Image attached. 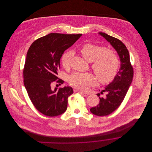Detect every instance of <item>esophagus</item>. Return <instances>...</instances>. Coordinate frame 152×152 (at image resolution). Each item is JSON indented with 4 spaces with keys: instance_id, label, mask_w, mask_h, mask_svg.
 <instances>
[{
    "instance_id": "1",
    "label": "esophagus",
    "mask_w": 152,
    "mask_h": 152,
    "mask_svg": "<svg viewBox=\"0 0 152 152\" xmlns=\"http://www.w3.org/2000/svg\"><path fill=\"white\" fill-rule=\"evenodd\" d=\"M78 92L80 94H81V95H83L84 96H87L88 95V93H87L86 92H84L82 91H78Z\"/></svg>"
}]
</instances>
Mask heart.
Masks as SVG:
<instances>
[{"label":"heart","mask_w":152,"mask_h":152,"mask_svg":"<svg viewBox=\"0 0 152 152\" xmlns=\"http://www.w3.org/2000/svg\"><path fill=\"white\" fill-rule=\"evenodd\" d=\"M80 52L88 62L92 63V68L99 82L107 83L113 79L119 62L112 51L94 44L88 43L81 48ZM72 56V53L68 51L61 57V64L66 69L70 66ZM68 82L71 86L81 90L96 84L95 78L90 73L74 72L69 77Z\"/></svg>","instance_id":"heart-1"}]
</instances>
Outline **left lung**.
<instances>
[{
  "label": "left lung",
  "instance_id": "obj_1",
  "mask_svg": "<svg viewBox=\"0 0 152 152\" xmlns=\"http://www.w3.org/2000/svg\"><path fill=\"white\" fill-rule=\"evenodd\" d=\"M98 34L116 50L121 62L119 70L113 80L101 92V94L107 92L105 97L101 98L100 94H97L100 99L99 103L97 106L90 109L92 113L103 116L112 113L122 102L132 82L133 69L130 64L129 53L125 45L119 39L106 33L99 32Z\"/></svg>",
  "mask_w": 152,
  "mask_h": 152
}]
</instances>
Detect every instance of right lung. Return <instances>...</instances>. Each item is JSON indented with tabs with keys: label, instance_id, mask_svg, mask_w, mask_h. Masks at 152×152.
I'll return each mask as SVG.
<instances>
[{
	"label": "right lung",
	"instance_id": "obj_1",
	"mask_svg": "<svg viewBox=\"0 0 152 152\" xmlns=\"http://www.w3.org/2000/svg\"><path fill=\"white\" fill-rule=\"evenodd\" d=\"M81 36L50 33L34 41L27 51L24 85L35 108L44 115L56 116L66 110L68 97L73 94L72 88L65 86L53 89L51 86L55 81L60 85L64 83L58 79L60 59L65 50Z\"/></svg>",
	"mask_w": 152,
	"mask_h": 152
}]
</instances>
